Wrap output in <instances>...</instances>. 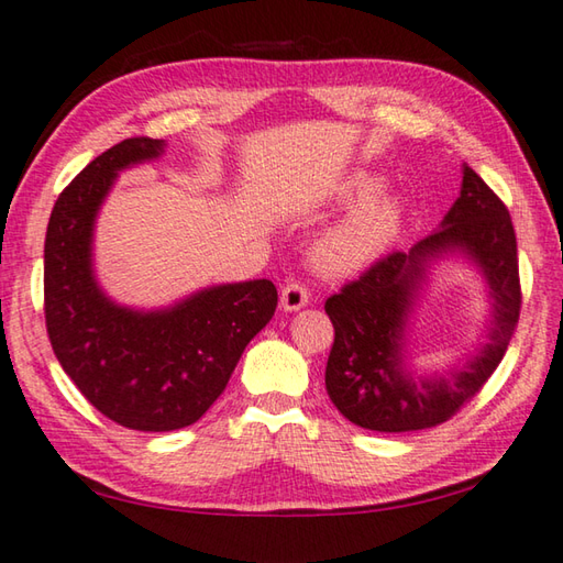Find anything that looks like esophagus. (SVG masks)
Here are the masks:
<instances>
[{
  "mask_svg": "<svg viewBox=\"0 0 563 563\" xmlns=\"http://www.w3.org/2000/svg\"><path fill=\"white\" fill-rule=\"evenodd\" d=\"M279 303H282V308H284L286 313L301 311L303 306H308V291H306V286L298 284V282H289V284H286L284 289H282Z\"/></svg>",
  "mask_w": 563,
  "mask_h": 563,
  "instance_id": "obj_1",
  "label": "esophagus"
}]
</instances>
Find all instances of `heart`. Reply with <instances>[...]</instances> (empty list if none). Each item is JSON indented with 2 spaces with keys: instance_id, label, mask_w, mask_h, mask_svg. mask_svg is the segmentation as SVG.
Listing matches in <instances>:
<instances>
[{
  "instance_id": "obj_1",
  "label": "heart",
  "mask_w": 563,
  "mask_h": 563,
  "mask_svg": "<svg viewBox=\"0 0 563 563\" xmlns=\"http://www.w3.org/2000/svg\"><path fill=\"white\" fill-rule=\"evenodd\" d=\"M382 189L384 177L374 172H354L338 187L335 199L354 209L318 235L313 255L320 269H362L394 243L404 223V201L396 194H378Z\"/></svg>"
}]
</instances>
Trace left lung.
<instances>
[{
    "instance_id": "8db88e82",
    "label": "left lung",
    "mask_w": 563,
    "mask_h": 563,
    "mask_svg": "<svg viewBox=\"0 0 563 563\" xmlns=\"http://www.w3.org/2000/svg\"><path fill=\"white\" fill-rule=\"evenodd\" d=\"M462 258L487 284V340L434 373L409 357V332L431 269ZM335 328L325 388L354 426L376 432H410L450 420L496 372L520 318L518 243L510 213L476 172L462 165V189L438 231L394 252L357 282L325 301Z\"/></svg>"
}]
</instances>
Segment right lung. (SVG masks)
<instances>
[{
    "mask_svg": "<svg viewBox=\"0 0 563 563\" xmlns=\"http://www.w3.org/2000/svg\"><path fill=\"white\" fill-rule=\"evenodd\" d=\"M165 145L125 137L91 159L57 197L43 255L45 325L57 362L99 412L143 432L197 422L277 308L269 279L213 284L163 308L123 306L99 284L101 206L121 172L163 157Z\"/></svg>",
    "mask_w": 563,
    "mask_h": 563,
    "instance_id": "add662e5",
    "label": "right lung"
}]
</instances>
